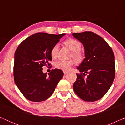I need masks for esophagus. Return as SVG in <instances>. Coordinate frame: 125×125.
<instances>
[{
	"mask_svg": "<svg viewBox=\"0 0 125 125\" xmlns=\"http://www.w3.org/2000/svg\"><path fill=\"white\" fill-rule=\"evenodd\" d=\"M63 72H64V74H66L68 73V72L66 71H64Z\"/></svg>",
	"mask_w": 125,
	"mask_h": 125,
	"instance_id": "obj_1",
	"label": "esophagus"
}]
</instances>
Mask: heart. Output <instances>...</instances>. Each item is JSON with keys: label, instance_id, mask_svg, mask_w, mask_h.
<instances>
[{"label": "heart", "instance_id": "heart-1", "mask_svg": "<svg viewBox=\"0 0 125 125\" xmlns=\"http://www.w3.org/2000/svg\"><path fill=\"white\" fill-rule=\"evenodd\" d=\"M64 44L72 50L71 57H73L77 61L81 60L83 57V53L81 50V44L79 41L73 38H69L64 41ZM59 48V44H56L51 49V55L53 59H55L57 56ZM74 63L75 60L74 59H71L69 60H60L56 61L54 66L59 69L68 71L74 64Z\"/></svg>", "mask_w": 125, "mask_h": 125}]
</instances>
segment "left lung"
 <instances>
[{
    "instance_id": "8db88e82",
    "label": "left lung",
    "mask_w": 125,
    "mask_h": 125,
    "mask_svg": "<svg viewBox=\"0 0 125 125\" xmlns=\"http://www.w3.org/2000/svg\"><path fill=\"white\" fill-rule=\"evenodd\" d=\"M83 44L85 58L78 66L73 89L85 101L100 100L107 93L115 77V62L113 50L106 42L92 32L72 34ZM87 73L86 78L84 76Z\"/></svg>"
}]
</instances>
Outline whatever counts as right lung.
I'll return each instance as SVG.
<instances>
[{
	"label": "right lung",
	"instance_id": "right-lung-1",
	"mask_svg": "<svg viewBox=\"0 0 125 125\" xmlns=\"http://www.w3.org/2000/svg\"><path fill=\"white\" fill-rule=\"evenodd\" d=\"M65 35L46 33L33 34L18 46L15 53V83L27 100L45 101L51 96L64 76L61 69H52L48 75L42 72L44 66H49L52 48Z\"/></svg>",
	"mask_w": 125,
	"mask_h": 125
}]
</instances>
